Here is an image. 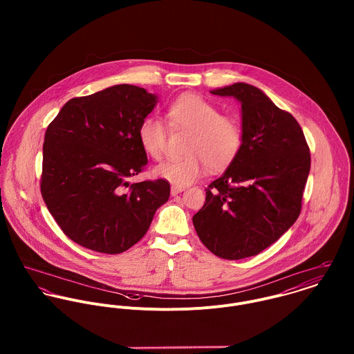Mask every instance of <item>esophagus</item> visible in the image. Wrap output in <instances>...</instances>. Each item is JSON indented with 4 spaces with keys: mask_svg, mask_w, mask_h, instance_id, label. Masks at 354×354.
Instances as JSON below:
<instances>
[{
    "mask_svg": "<svg viewBox=\"0 0 354 354\" xmlns=\"http://www.w3.org/2000/svg\"><path fill=\"white\" fill-rule=\"evenodd\" d=\"M183 191H184V188H183V187H177V185H173V187H171V189H170L171 196H176V195L181 194Z\"/></svg>",
    "mask_w": 354,
    "mask_h": 354,
    "instance_id": "obj_1",
    "label": "esophagus"
}]
</instances>
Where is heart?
Returning <instances> with one entry per match:
<instances>
[{"instance_id": "b5f03b06", "label": "heart", "mask_w": 354, "mask_h": 354, "mask_svg": "<svg viewBox=\"0 0 354 354\" xmlns=\"http://www.w3.org/2000/svg\"><path fill=\"white\" fill-rule=\"evenodd\" d=\"M171 129L191 132L187 139L184 158L166 160L155 167V174L169 183L183 187L194 183L204 166L209 171L227 167L243 145V131L239 121L222 115L211 102L195 94H184L167 109ZM167 131L156 117H146L138 129L139 143L149 156L159 160L163 156Z\"/></svg>"}]
</instances>
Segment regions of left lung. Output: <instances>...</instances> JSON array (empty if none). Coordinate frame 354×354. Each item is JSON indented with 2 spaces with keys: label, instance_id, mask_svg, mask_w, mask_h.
Returning <instances> with one entry per match:
<instances>
[{
  "label": "left lung",
  "instance_id": "1",
  "mask_svg": "<svg viewBox=\"0 0 354 354\" xmlns=\"http://www.w3.org/2000/svg\"><path fill=\"white\" fill-rule=\"evenodd\" d=\"M211 94L241 103L243 145L192 221L211 252L239 260L274 244L297 221L310 153L296 118L257 87L234 83Z\"/></svg>",
  "mask_w": 354,
  "mask_h": 354
}]
</instances>
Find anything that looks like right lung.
<instances>
[{
    "instance_id": "obj_1",
    "label": "right lung",
    "mask_w": 354,
    "mask_h": 354,
    "mask_svg": "<svg viewBox=\"0 0 354 354\" xmlns=\"http://www.w3.org/2000/svg\"><path fill=\"white\" fill-rule=\"evenodd\" d=\"M158 97L118 84L66 102L46 129L41 192L61 230L95 252H125L170 196L163 180L129 185L147 165L138 129Z\"/></svg>"
}]
</instances>
